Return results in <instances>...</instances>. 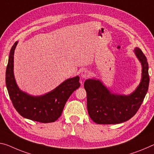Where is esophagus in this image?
Wrapping results in <instances>:
<instances>
[{"label":"esophagus","instance_id":"esophagus-1","mask_svg":"<svg viewBox=\"0 0 154 154\" xmlns=\"http://www.w3.org/2000/svg\"><path fill=\"white\" fill-rule=\"evenodd\" d=\"M88 75H89L88 70H87L86 69H84V70H82L81 77H82V79H85V78L88 77Z\"/></svg>","mask_w":154,"mask_h":154}]
</instances>
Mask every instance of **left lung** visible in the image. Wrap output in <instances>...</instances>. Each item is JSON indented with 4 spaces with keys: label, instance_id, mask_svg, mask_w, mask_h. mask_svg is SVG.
I'll use <instances>...</instances> for the list:
<instances>
[{
    "label": "left lung",
    "instance_id": "left-lung-1",
    "mask_svg": "<svg viewBox=\"0 0 154 154\" xmlns=\"http://www.w3.org/2000/svg\"><path fill=\"white\" fill-rule=\"evenodd\" d=\"M134 52L142 66L141 80L130 94L112 92L101 80L86 79L84 88L87 94V108L90 119L97 124H118L135 115L140 108L149 88V65L145 55L136 47Z\"/></svg>",
    "mask_w": 154,
    "mask_h": 154
}]
</instances>
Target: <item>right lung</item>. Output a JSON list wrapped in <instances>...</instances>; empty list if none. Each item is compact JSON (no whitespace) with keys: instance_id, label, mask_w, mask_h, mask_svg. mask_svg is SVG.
<instances>
[{"instance_id":"add662e5","label":"right lung","mask_w":154,"mask_h":154,"mask_svg":"<svg viewBox=\"0 0 154 154\" xmlns=\"http://www.w3.org/2000/svg\"><path fill=\"white\" fill-rule=\"evenodd\" d=\"M18 42L11 48L5 74L6 86L12 103L24 118L44 123L55 122L62 114L70 95L80 86L79 77L69 78L55 89L40 96L23 91L17 85L14 72V55Z\"/></svg>"}]
</instances>
